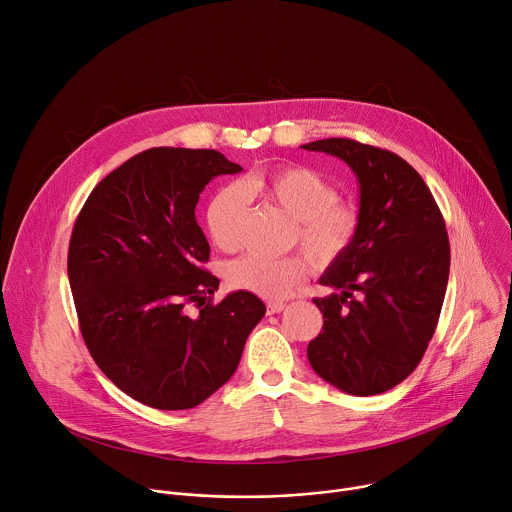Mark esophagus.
<instances>
[{
    "instance_id": "esophagus-1",
    "label": "esophagus",
    "mask_w": 512,
    "mask_h": 512,
    "mask_svg": "<svg viewBox=\"0 0 512 512\" xmlns=\"http://www.w3.org/2000/svg\"><path fill=\"white\" fill-rule=\"evenodd\" d=\"M285 310V304L283 302H269L267 304V314H279Z\"/></svg>"
}]
</instances>
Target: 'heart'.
Listing matches in <instances>:
<instances>
[{
    "label": "heart",
    "mask_w": 512,
    "mask_h": 512,
    "mask_svg": "<svg viewBox=\"0 0 512 512\" xmlns=\"http://www.w3.org/2000/svg\"><path fill=\"white\" fill-rule=\"evenodd\" d=\"M247 194L281 208L291 218L289 245H300L318 263L328 265L342 257L360 229L358 208L338 198L336 186L304 166H285L245 178L239 186L218 190L206 206V231L212 243L227 253L241 245V229L247 216ZM312 271L302 253L283 257L245 255L227 267V281L265 300H283Z\"/></svg>",
    "instance_id": "1"
}]
</instances>
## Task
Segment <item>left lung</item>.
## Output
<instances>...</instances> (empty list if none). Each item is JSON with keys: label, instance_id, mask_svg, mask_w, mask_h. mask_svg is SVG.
I'll use <instances>...</instances> for the list:
<instances>
[{"label": "left lung", "instance_id": "obj_1", "mask_svg": "<svg viewBox=\"0 0 512 512\" xmlns=\"http://www.w3.org/2000/svg\"><path fill=\"white\" fill-rule=\"evenodd\" d=\"M340 158L360 184V229L320 283L334 291L314 304L322 332L308 344L318 377L369 397L405 381L440 318L450 241L423 178L397 154L346 137L302 145Z\"/></svg>", "mask_w": 512, "mask_h": 512}]
</instances>
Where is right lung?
<instances>
[{
	"instance_id": "1",
	"label": "right lung",
	"mask_w": 512,
	"mask_h": 512,
	"mask_svg": "<svg viewBox=\"0 0 512 512\" xmlns=\"http://www.w3.org/2000/svg\"><path fill=\"white\" fill-rule=\"evenodd\" d=\"M241 170L216 150H145L95 186L72 229L68 281L85 344L143 405H200L233 377L265 316L249 291L210 304L218 279L202 267L210 247L194 214L200 192ZM188 303L201 308L196 319Z\"/></svg>"
}]
</instances>
